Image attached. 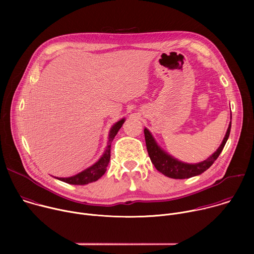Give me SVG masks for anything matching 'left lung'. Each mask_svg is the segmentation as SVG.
Instances as JSON below:
<instances>
[{
  "mask_svg": "<svg viewBox=\"0 0 254 254\" xmlns=\"http://www.w3.org/2000/svg\"><path fill=\"white\" fill-rule=\"evenodd\" d=\"M230 128H231V122L229 124L226 134L219 148L217 149L216 152L212 154L208 159L197 164H188L182 161H179L178 159L168 154L159 146L158 142L154 138L153 134L147 127H144L143 132H144V138H146L147 150H148L150 159L154 164V166L156 167V169L162 174H164L165 176L172 179H188V178L195 177L202 174L213 165V163L217 160V158L219 157V155L221 154L225 146V143L229 137Z\"/></svg>",
  "mask_w": 254,
  "mask_h": 254,
  "instance_id": "8db88e82",
  "label": "left lung"
}]
</instances>
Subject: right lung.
<instances>
[{"mask_svg":"<svg viewBox=\"0 0 254 254\" xmlns=\"http://www.w3.org/2000/svg\"><path fill=\"white\" fill-rule=\"evenodd\" d=\"M126 119H122L121 121L117 122L111 128L110 133H108V141H107V146L104 150V153L102 154V156L99 158V160L94 163L92 166L88 167L87 169L83 170L82 172L71 176V177H67V178H58V177H54L62 182H65L67 184H71V185H86L92 182H95L99 178H101L105 171H106V167L108 166V163H110L111 160V146H112V141L114 140L115 136L117 135V133L119 132L120 128L123 127L124 123H125Z\"/></svg>","mask_w":254,"mask_h":254,"instance_id":"obj_1","label":"right lung"}]
</instances>
